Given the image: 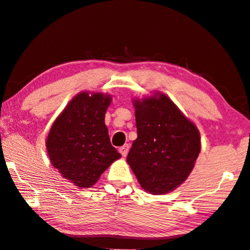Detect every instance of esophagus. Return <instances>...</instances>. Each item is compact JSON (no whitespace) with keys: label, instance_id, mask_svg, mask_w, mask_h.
<instances>
[{"label":"esophagus","instance_id":"obj_1","mask_svg":"<svg viewBox=\"0 0 250 250\" xmlns=\"http://www.w3.org/2000/svg\"><path fill=\"white\" fill-rule=\"evenodd\" d=\"M129 149H130V146L129 145H125L119 147V152L121 153L122 156H126V154H128L129 152Z\"/></svg>","mask_w":250,"mask_h":250}]
</instances>
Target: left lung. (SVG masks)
<instances>
[{"label": "left lung", "instance_id": "obj_1", "mask_svg": "<svg viewBox=\"0 0 250 250\" xmlns=\"http://www.w3.org/2000/svg\"><path fill=\"white\" fill-rule=\"evenodd\" d=\"M133 105L138 138L126 162L146 192H171L188 179L200 154L198 129L164 94L134 99Z\"/></svg>", "mask_w": 250, "mask_h": 250}]
</instances>
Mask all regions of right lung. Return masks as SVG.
Wrapping results in <instances>:
<instances>
[{"label":"right lung","instance_id":"add662e5","mask_svg":"<svg viewBox=\"0 0 250 250\" xmlns=\"http://www.w3.org/2000/svg\"><path fill=\"white\" fill-rule=\"evenodd\" d=\"M111 97L83 91L75 96L54 121L46 149L50 163L78 188H91L121 158L110 142L104 125Z\"/></svg>","mask_w":250,"mask_h":250}]
</instances>
